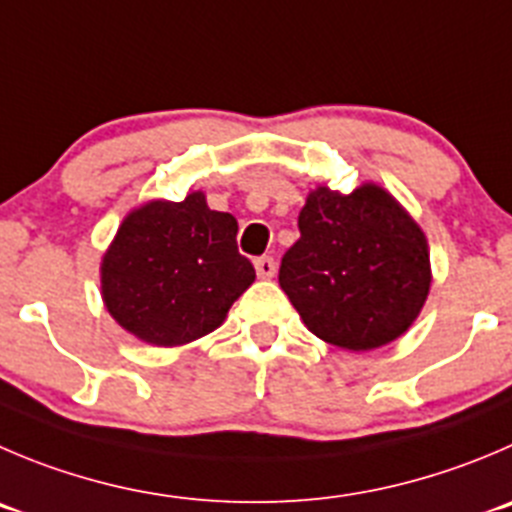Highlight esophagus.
I'll return each instance as SVG.
<instances>
[{
    "instance_id": "1",
    "label": "esophagus",
    "mask_w": 512,
    "mask_h": 512,
    "mask_svg": "<svg viewBox=\"0 0 512 512\" xmlns=\"http://www.w3.org/2000/svg\"><path fill=\"white\" fill-rule=\"evenodd\" d=\"M253 266H256L259 279H271V276L276 274V261L271 259V256H261V259L253 261Z\"/></svg>"
}]
</instances>
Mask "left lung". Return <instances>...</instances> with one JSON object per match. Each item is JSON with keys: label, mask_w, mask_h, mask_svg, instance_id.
Returning <instances> with one entry per match:
<instances>
[{"label": "left lung", "mask_w": 512, "mask_h": 512, "mask_svg": "<svg viewBox=\"0 0 512 512\" xmlns=\"http://www.w3.org/2000/svg\"><path fill=\"white\" fill-rule=\"evenodd\" d=\"M299 231L279 284L311 334L369 352L410 329L430 291V251L384 188L364 183L342 196L319 186L301 208Z\"/></svg>", "instance_id": "1"}]
</instances>
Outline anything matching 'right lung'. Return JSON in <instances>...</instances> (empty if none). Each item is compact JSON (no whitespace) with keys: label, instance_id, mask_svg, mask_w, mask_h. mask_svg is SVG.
Returning a JSON list of instances; mask_svg holds the SVG:
<instances>
[{"label":"right lung","instance_id":"1","mask_svg":"<svg viewBox=\"0 0 512 512\" xmlns=\"http://www.w3.org/2000/svg\"><path fill=\"white\" fill-rule=\"evenodd\" d=\"M236 233V218L211 211L201 191L180 203L135 208L102 256L110 316L155 347L206 337L256 279L251 261L238 253Z\"/></svg>","mask_w":512,"mask_h":512}]
</instances>
